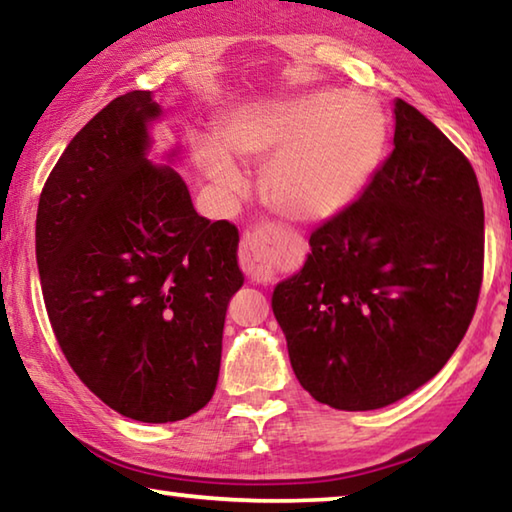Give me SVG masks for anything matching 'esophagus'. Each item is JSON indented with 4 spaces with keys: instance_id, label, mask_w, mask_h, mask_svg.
Here are the masks:
<instances>
[{
    "instance_id": "esophagus-1",
    "label": "esophagus",
    "mask_w": 512,
    "mask_h": 512,
    "mask_svg": "<svg viewBox=\"0 0 512 512\" xmlns=\"http://www.w3.org/2000/svg\"><path fill=\"white\" fill-rule=\"evenodd\" d=\"M239 264L255 282H271L275 273V232L271 228L248 230L241 239Z\"/></svg>"
}]
</instances>
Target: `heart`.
I'll return each mask as SVG.
<instances>
[{
  "label": "heart",
  "instance_id": "b5f03b06",
  "mask_svg": "<svg viewBox=\"0 0 512 512\" xmlns=\"http://www.w3.org/2000/svg\"><path fill=\"white\" fill-rule=\"evenodd\" d=\"M388 119L366 94L314 90L248 101L221 121L216 142H196V162L216 192L239 194L237 167L264 162L262 185L293 221L320 223L359 201L384 162Z\"/></svg>",
  "mask_w": 512,
  "mask_h": 512
}]
</instances>
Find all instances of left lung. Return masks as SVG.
<instances>
[{
    "instance_id": "obj_1",
    "label": "left lung",
    "mask_w": 512,
    "mask_h": 512,
    "mask_svg": "<svg viewBox=\"0 0 512 512\" xmlns=\"http://www.w3.org/2000/svg\"><path fill=\"white\" fill-rule=\"evenodd\" d=\"M393 112V153L271 298L300 386L339 411L381 409L436 377L481 289L472 164L420 110L395 99Z\"/></svg>"
}]
</instances>
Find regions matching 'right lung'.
Returning <instances> with one entry per match:
<instances>
[{"instance_id": "right-lung-1", "label": "right lung", "mask_w": 512, "mask_h": 512, "mask_svg": "<svg viewBox=\"0 0 512 512\" xmlns=\"http://www.w3.org/2000/svg\"><path fill=\"white\" fill-rule=\"evenodd\" d=\"M153 92L110 101L60 155L40 194L36 259L60 350L90 391L137 422L212 400L225 309L244 284L239 232L198 216L173 146L151 160Z\"/></svg>"}]
</instances>
